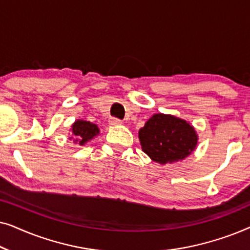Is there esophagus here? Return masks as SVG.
Masks as SVG:
<instances>
[{
    "label": "esophagus",
    "mask_w": 250,
    "mask_h": 250,
    "mask_svg": "<svg viewBox=\"0 0 250 250\" xmlns=\"http://www.w3.org/2000/svg\"><path fill=\"white\" fill-rule=\"evenodd\" d=\"M121 119H118V118H116V117H110L109 118V124L110 125H119L121 124Z\"/></svg>",
    "instance_id": "obj_1"
}]
</instances>
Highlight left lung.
I'll return each instance as SVG.
<instances>
[{"instance_id":"left-lung-1","label":"left lung","mask_w":250,"mask_h":250,"mask_svg":"<svg viewBox=\"0 0 250 250\" xmlns=\"http://www.w3.org/2000/svg\"><path fill=\"white\" fill-rule=\"evenodd\" d=\"M142 150L153 162H179L196 149L198 136L189 123L170 115H153L139 131Z\"/></svg>"}]
</instances>
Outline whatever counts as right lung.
Wrapping results in <instances>:
<instances>
[{
	"mask_svg": "<svg viewBox=\"0 0 250 250\" xmlns=\"http://www.w3.org/2000/svg\"><path fill=\"white\" fill-rule=\"evenodd\" d=\"M73 133L75 135V143L83 146L95 135L99 134V128L95 124L85 121H76L73 124Z\"/></svg>",
	"mask_w": 250,
	"mask_h": 250,
	"instance_id": "right-lung-1",
	"label": "right lung"
}]
</instances>
